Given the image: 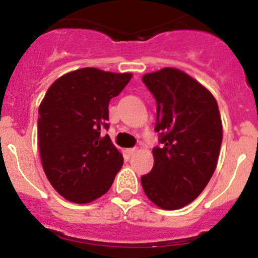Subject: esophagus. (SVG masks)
Wrapping results in <instances>:
<instances>
[{"label": "esophagus", "mask_w": 258, "mask_h": 258, "mask_svg": "<svg viewBox=\"0 0 258 258\" xmlns=\"http://www.w3.org/2000/svg\"><path fill=\"white\" fill-rule=\"evenodd\" d=\"M136 151H137L136 147H133V149H127V150H126V154L129 155V156H132V155L136 154Z\"/></svg>", "instance_id": "34e87169"}]
</instances>
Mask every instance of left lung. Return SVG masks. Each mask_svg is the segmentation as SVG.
<instances>
[{"mask_svg": "<svg viewBox=\"0 0 258 258\" xmlns=\"http://www.w3.org/2000/svg\"><path fill=\"white\" fill-rule=\"evenodd\" d=\"M142 81L156 101L160 146L154 166L141 177L152 203L168 211L190 204L206 188L217 166L222 122L211 92L175 68L147 74Z\"/></svg>", "mask_w": 258, "mask_h": 258, "instance_id": "1", "label": "left lung"}]
</instances>
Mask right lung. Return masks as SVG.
I'll return each mask as SVG.
<instances>
[{"label":"right lung","instance_id":"add662e5","mask_svg":"<svg viewBox=\"0 0 258 258\" xmlns=\"http://www.w3.org/2000/svg\"><path fill=\"white\" fill-rule=\"evenodd\" d=\"M131 74L81 68L59 77L38 108L41 161L51 186L67 200L85 204L109 190L122 155L109 137L108 103Z\"/></svg>","mask_w":258,"mask_h":258}]
</instances>
